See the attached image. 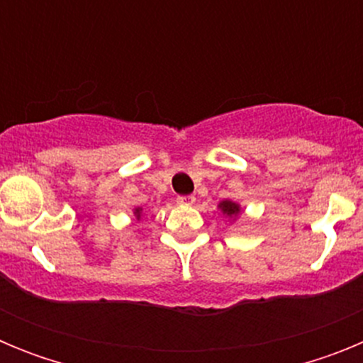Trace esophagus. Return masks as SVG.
Wrapping results in <instances>:
<instances>
[{
	"instance_id": "34e87169",
	"label": "esophagus",
	"mask_w": 363,
	"mask_h": 363,
	"mask_svg": "<svg viewBox=\"0 0 363 363\" xmlns=\"http://www.w3.org/2000/svg\"><path fill=\"white\" fill-rule=\"evenodd\" d=\"M176 201H178V203H182V205H192L194 201H196V198L192 196V194H189V196H178V198H176Z\"/></svg>"
}]
</instances>
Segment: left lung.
Segmentation results:
<instances>
[{
    "label": "left lung",
    "instance_id": "1",
    "mask_svg": "<svg viewBox=\"0 0 363 363\" xmlns=\"http://www.w3.org/2000/svg\"><path fill=\"white\" fill-rule=\"evenodd\" d=\"M220 207H221V211H223V213H227V214H236V213H238V205H236V203H233V201H221V205H220Z\"/></svg>",
    "mask_w": 363,
    "mask_h": 363
}]
</instances>
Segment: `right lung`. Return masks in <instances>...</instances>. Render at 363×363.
<instances>
[{"mask_svg": "<svg viewBox=\"0 0 363 363\" xmlns=\"http://www.w3.org/2000/svg\"><path fill=\"white\" fill-rule=\"evenodd\" d=\"M136 213H140V211H136Z\"/></svg>", "mask_w": 363, "mask_h": 363, "instance_id": "add662e5", "label": "right lung"}]
</instances>
